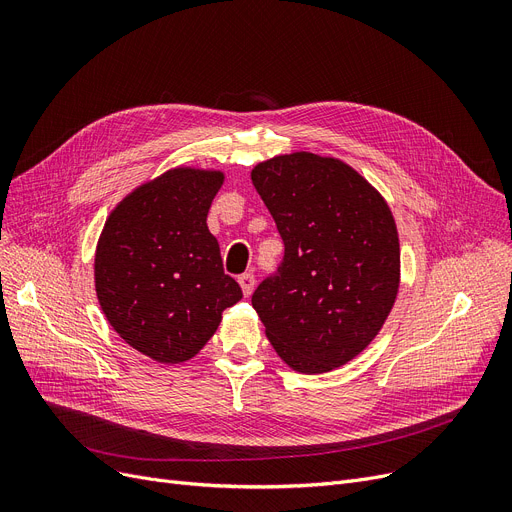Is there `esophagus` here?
I'll use <instances>...</instances> for the list:
<instances>
[{"instance_id": "obj_1", "label": "esophagus", "mask_w": 512, "mask_h": 512, "mask_svg": "<svg viewBox=\"0 0 512 512\" xmlns=\"http://www.w3.org/2000/svg\"><path fill=\"white\" fill-rule=\"evenodd\" d=\"M238 284H240V288H242V294H245V297H251L253 288H255V276H253V274H242V276L238 278Z\"/></svg>"}]
</instances>
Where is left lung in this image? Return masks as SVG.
I'll list each match as a JSON object with an SVG mask.
<instances>
[{
    "label": "left lung",
    "instance_id": "1",
    "mask_svg": "<svg viewBox=\"0 0 512 512\" xmlns=\"http://www.w3.org/2000/svg\"><path fill=\"white\" fill-rule=\"evenodd\" d=\"M284 240L278 276L253 309L278 357L315 375L363 353L400 286V242L386 199L338 157L276 155L251 172Z\"/></svg>",
    "mask_w": 512,
    "mask_h": 512
}]
</instances>
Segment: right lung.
<instances>
[{"label":"right lung","mask_w":512,"mask_h":512,"mask_svg":"<svg viewBox=\"0 0 512 512\" xmlns=\"http://www.w3.org/2000/svg\"><path fill=\"white\" fill-rule=\"evenodd\" d=\"M224 172L178 166L143 182L107 215L95 290L124 342L157 363L193 359L242 299L207 228Z\"/></svg>","instance_id":"obj_1"}]
</instances>
